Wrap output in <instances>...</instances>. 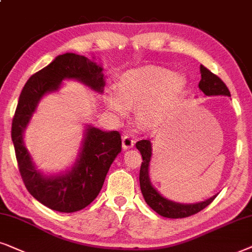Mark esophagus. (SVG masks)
<instances>
[{
  "instance_id": "1",
  "label": "esophagus",
  "mask_w": 252,
  "mask_h": 252,
  "mask_svg": "<svg viewBox=\"0 0 252 252\" xmlns=\"http://www.w3.org/2000/svg\"><path fill=\"white\" fill-rule=\"evenodd\" d=\"M135 145V139L132 138L130 135H124L122 137V146L124 150L131 149V147Z\"/></svg>"
}]
</instances>
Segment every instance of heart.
I'll list each match as a JSON object with an SVG mask.
<instances>
[{"label":"heart","instance_id":"1","mask_svg":"<svg viewBox=\"0 0 252 252\" xmlns=\"http://www.w3.org/2000/svg\"><path fill=\"white\" fill-rule=\"evenodd\" d=\"M116 90L107 93V106L119 115L128 112V107H138L139 123L152 129L175 112L187 94L188 80L166 66L146 65L122 73Z\"/></svg>","mask_w":252,"mask_h":252}]
</instances>
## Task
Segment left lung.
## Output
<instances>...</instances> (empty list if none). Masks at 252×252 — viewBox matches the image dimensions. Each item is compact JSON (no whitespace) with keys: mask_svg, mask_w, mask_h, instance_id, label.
Listing matches in <instances>:
<instances>
[{"mask_svg":"<svg viewBox=\"0 0 252 252\" xmlns=\"http://www.w3.org/2000/svg\"><path fill=\"white\" fill-rule=\"evenodd\" d=\"M200 72H202V79L198 84L199 89L202 90L205 95H228L230 96V92L228 90L221 78H219L213 72H211L206 66L200 65ZM136 147L142 154L143 162L140 166L139 172V183L140 190L144 196V199L151 209L156 211L158 214L170 218V219H179V218H187L193 214L200 212V211L209 206L213 202L217 196L205 200V202L197 204H179L170 202V200L163 198L161 194L152 187L149 179V166L151 157H152V149H151L150 140H139L136 143Z\"/></svg>","mask_w":252,"mask_h":252,"instance_id":"obj_1","label":"left lung"}]
</instances>
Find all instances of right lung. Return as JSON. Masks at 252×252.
Listing matches in <instances>:
<instances>
[{"label":"right lung","instance_id":"1","mask_svg":"<svg viewBox=\"0 0 252 252\" xmlns=\"http://www.w3.org/2000/svg\"><path fill=\"white\" fill-rule=\"evenodd\" d=\"M102 69L83 55L66 53L30 77L23 87L12 119L11 138L18 168L26 189L43 205L59 212L85 209L96 198L109 167L121 152V133L89 126L82 152L68 174L45 177L35 169L23 142V132L39 100L56 91L62 79L73 78L98 92L103 91Z\"/></svg>","mask_w":252,"mask_h":252}]
</instances>
